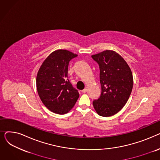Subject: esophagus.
I'll return each instance as SVG.
<instances>
[{"instance_id":"1","label":"esophagus","mask_w":160,"mask_h":160,"mask_svg":"<svg viewBox=\"0 0 160 160\" xmlns=\"http://www.w3.org/2000/svg\"><path fill=\"white\" fill-rule=\"evenodd\" d=\"M87 91H88V88H86L84 89H83V90H82V92H83V93H86V92H87Z\"/></svg>"}]
</instances>
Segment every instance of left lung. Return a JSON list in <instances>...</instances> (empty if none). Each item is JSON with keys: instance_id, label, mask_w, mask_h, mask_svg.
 <instances>
[{"instance_id": "left-lung-1", "label": "left lung", "mask_w": 160, "mask_h": 160, "mask_svg": "<svg viewBox=\"0 0 160 160\" xmlns=\"http://www.w3.org/2000/svg\"><path fill=\"white\" fill-rule=\"evenodd\" d=\"M100 68L101 95L93 100L97 113L110 117L118 113L127 102L133 88L132 72L124 58L113 50H106L91 56Z\"/></svg>"}]
</instances>
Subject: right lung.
I'll list each match as a JSON object with an SVG mask.
<instances>
[{"mask_svg": "<svg viewBox=\"0 0 160 160\" xmlns=\"http://www.w3.org/2000/svg\"><path fill=\"white\" fill-rule=\"evenodd\" d=\"M78 55L59 49L50 54L41 65L36 77L38 93L42 102L55 113H68L79 97L67 78L69 62Z\"/></svg>", "mask_w": 160, "mask_h": 160, "instance_id": "obj_1", "label": "right lung"}]
</instances>
